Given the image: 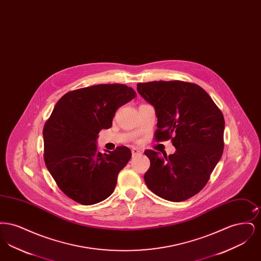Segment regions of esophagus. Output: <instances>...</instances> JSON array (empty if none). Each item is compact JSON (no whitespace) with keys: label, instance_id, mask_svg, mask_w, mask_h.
<instances>
[{"label":"esophagus","instance_id":"obj_1","mask_svg":"<svg viewBox=\"0 0 261 261\" xmlns=\"http://www.w3.org/2000/svg\"><path fill=\"white\" fill-rule=\"evenodd\" d=\"M141 153H142V151L138 149V148H133V149H132V155H133V156H135L137 154H141Z\"/></svg>","mask_w":261,"mask_h":261}]
</instances>
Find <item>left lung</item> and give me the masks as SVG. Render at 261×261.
Returning <instances> with one entry per match:
<instances>
[{
  "label": "left lung",
  "instance_id": "8db88e82",
  "mask_svg": "<svg viewBox=\"0 0 261 261\" xmlns=\"http://www.w3.org/2000/svg\"><path fill=\"white\" fill-rule=\"evenodd\" d=\"M137 91L154 108L155 140L171 138L176 149L168 156L151 149L145 151L150 162L145 182L162 199H190L205 186L222 156L223 114L197 84L152 81L137 84Z\"/></svg>",
  "mask_w": 261,
  "mask_h": 261
}]
</instances>
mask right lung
I'll return each mask as SVG.
<instances>
[{
  "mask_svg": "<svg viewBox=\"0 0 261 261\" xmlns=\"http://www.w3.org/2000/svg\"><path fill=\"white\" fill-rule=\"evenodd\" d=\"M136 96L123 84H99L68 92L55 106L43 130L44 160L68 198L90 205L112 195L132 153L127 147L101 153L97 139L112 127L116 110Z\"/></svg>",
  "mask_w": 261,
  "mask_h": 261,
  "instance_id": "1",
  "label": "right lung"
}]
</instances>
